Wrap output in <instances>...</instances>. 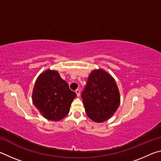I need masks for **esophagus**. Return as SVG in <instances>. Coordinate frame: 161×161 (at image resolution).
<instances>
[{
    "instance_id": "34e87169",
    "label": "esophagus",
    "mask_w": 161,
    "mask_h": 161,
    "mask_svg": "<svg viewBox=\"0 0 161 161\" xmlns=\"http://www.w3.org/2000/svg\"><path fill=\"white\" fill-rule=\"evenodd\" d=\"M75 92H76V94H77V97H80V89H76Z\"/></svg>"
}]
</instances>
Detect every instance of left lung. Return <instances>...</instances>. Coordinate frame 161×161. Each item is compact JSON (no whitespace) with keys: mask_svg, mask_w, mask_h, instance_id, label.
Here are the masks:
<instances>
[{"mask_svg":"<svg viewBox=\"0 0 161 161\" xmlns=\"http://www.w3.org/2000/svg\"><path fill=\"white\" fill-rule=\"evenodd\" d=\"M87 116L97 123L109 119L120 104V93L116 82L103 69L92 71L81 94Z\"/></svg>","mask_w":161,"mask_h":161,"instance_id":"left-lung-1","label":"left lung"}]
</instances>
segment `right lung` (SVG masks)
<instances>
[{"label": "right lung", "mask_w": 161, "mask_h": 161, "mask_svg": "<svg viewBox=\"0 0 161 161\" xmlns=\"http://www.w3.org/2000/svg\"><path fill=\"white\" fill-rule=\"evenodd\" d=\"M76 96L58 71L47 69L35 81L32 100L43 117L50 121H59L69 113Z\"/></svg>", "instance_id": "1"}]
</instances>
